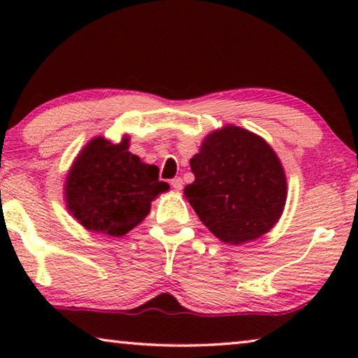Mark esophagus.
<instances>
[{
    "mask_svg": "<svg viewBox=\"0 0 358 358\" xmlns=\"http://www.w3.org/2000/svg\"><path fill=\"white\" fill-rule=\"evenodd\" d=\"M183 180H181L180 177H177V178H173L172 180V186H173V189L175 191H181V189H183Z\"/></svg>",
    "mask_w": 358,
    "mask_h": 358,
    "instance_id": "esophagus-1",
    "label": "esophagus"
}]
</instances>
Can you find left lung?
Listing matches in <instances>:
<instances>
[{
    "label": "left lung",
    "instance_id": "obj_1",
    "mask_svg": "<svg viewBox=\"0 0 358 358\" xmlns=\"http://www.w3.org/2000/svg\"><path fill=\"white\" fill-rule=\"evenodd\" d=\"M194 181L185 197L222 243L257 240L280 221L287 180L280 157L262 137L227 124L203 138L191 157Z\"/></svg>",
    "mask_w": 358,
    "mask_h": 358
}]
</instances>
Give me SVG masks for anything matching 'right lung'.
Masks as SVG:
<instances>
[{
  "label": "right lung",
  "mask_w": 358,
  "mask_h": 358,
  "mask_svg": "<svg viewBox=\"0 0 358 358\" xmlns=\"http://www.w3.org/2000/svg\"><path fill=\"white\" fill-rule=\"evenodd\" d=\"M159 169L129 151V137L113 143L98 136L82 148L64 181V201L78 224L93 234L123 237L169 191Z\"/></svg>",
  "instance_id": "add662e5"
}]
</instances>
